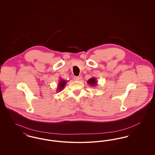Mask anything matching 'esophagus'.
I'll return each instance as SVG.
<instances>
[{
	"instance_id": "1",
	"label": "esophagus",
	"mask_w": 155,
	"mask_h": 155,
	"mask_svg": "<svg viewBox=\"0 0 155 155\" xmlns=\"http://www.w3.org/2000/svg\"><path fill=\"white\" fill-rule=\"evenodd\" d=\"M73 79L75 81H79L80 80V78L79 77H74Z\"/></svg>"
}]
</instances>
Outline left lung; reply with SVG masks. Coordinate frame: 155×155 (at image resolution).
<instances>
[{"label":"left lung","instance_id":"1","mask_svg":"<svg viewBox=\"0 0 155 155\" xmlns=\"http://www.w3.org/2000/svg\"><path fill=\"white\" fill-rule=\"evenodd\" d=\"M87 83L92 87H95L97 85V81L96 80V78L92 77L88 80V81H87Z\"/></svg>","mask_w":155,"mask_h":155}]
</instances>
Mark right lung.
I'll return each instance as SVG.
<instances>
[{"label": "right lung", "instance_id": "obj_1", "mask_svg": "<svg viewBox=\"0 0 155 155\" xmlns=\"http://www.w3.org/2000/svg\"><path fill=\"white\" fill-rule=\"evenodd\" d=\"M67 81L66 80H63V79H61L59 81V83H58V88H57V92H60V91H61L63 88H64V87L66 86V83Z\"/></svg>", "mask_w": 155, "mask_h": 155}]
</instances>
